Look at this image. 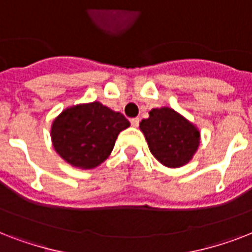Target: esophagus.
I'll return each instance as SVG.
<instances>
[{
    "label": "esophagus",
    "mask_w": 252,
    "mask_h": 252,
    "mask_svg": "<svg viewBox=\"0 0 252 252\" xmlns=\"http://www.w3.org/2000/svg\"><path fill=\"white\" fill-rule=\"evenodd\" d=\"M130 124H132L133 126H138V124H140V119L138 118L130 119Z\"/></svg>",
    "instance_id": "obj_1"
}]
</instances>
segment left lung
I'll list each match as a JSON object with an SVG mask.
<instances>
[{
    "label": "left lung",
    "instance_id": "left-lung-1",
    "mask_svg": "<svg viewBox=\"0 0 252 252\" xmlns=\"http://www.w3.org/2000/svg\"><path fill=\"white\" fill-rule=\"evenodd\" d=\"M149 149L167 167H180L197 150L200 133L195 126L171 108H154L140 123Z\"/></svg>",
    "mask_w": 252,
    "mask_h": 252
}]
</instances>
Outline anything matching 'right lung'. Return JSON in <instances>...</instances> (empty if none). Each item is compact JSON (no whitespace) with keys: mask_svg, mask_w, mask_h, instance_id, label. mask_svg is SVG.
<instances>
[{"mask_svg":"<svg viewBox=\"0 0 252 252\" xmlns=\"http://www.w3.org/2000/svg\"><path fill=\"white\" fill-rule=\"evenodd\" d=\"M128 126L124 115L93 102L63 111L53 122L51 136L56 152L68 163L93 168L106 161L118 134Z\"/></svg>","mask_w":252,"mask_h":252,"instance_id":"obj_1","label":"right lung"}]
</instances>
